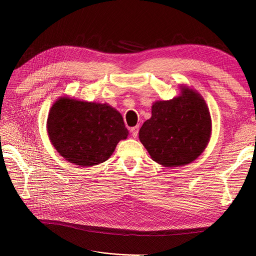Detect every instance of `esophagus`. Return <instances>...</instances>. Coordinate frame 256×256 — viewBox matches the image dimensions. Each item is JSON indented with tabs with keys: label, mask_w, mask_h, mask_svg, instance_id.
I'll return each instance as SVG.
<instances>
[{
	"label": "esophagus",
	"mask_w": 256,
	"mask_h": 256,
	"mask_svg": "<svg viewBox=\"0 0 256 256\" xmlns=\"http://www.w3.org/2000/svg\"><path fill=\"white\" fill-rule=\"evenodd\" d=\"M130 131H131V134H132V136L136 138L138 136V126L132 127L130 129Z\"/></svg>",
	"instance_id": "34e87169"
}]
</instances>
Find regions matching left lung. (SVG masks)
Masks as SVG:
<instances>
[{"label":"left lung","instance_id":"left-lung-1","mask_svg":"<svg viewBox=\"0 0 256 256\" xmlns=\"http://www.w3.org/2000/svg\"><path fill=\"white\" fill-rule=\"evenodd\" d=\"M180 94L152 106L138 138L150 158L166 168L187 166L198 159L212 136V116L202 95L182 84Z\"/></svg>","mask_w":256,"mask_h":256}]
</instances>
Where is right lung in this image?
I'll list each match as a JSON object with an SVG mask.
<instances>
[{"mask_svg":"<svg viewBox=\"0 0 256 256\" xmlns=\"http://www.w3.org/2000/svg\"><path fill=\"white\" fill-rule=\"evenodd\" d=\"M47 132L60 156L81 168L106 161L129 134L122 114L110 104L67 96L50 108Z\"/></svg>","mask_w":256,"mask_h":256,"instance_id":"add662e5","label":"right lung"}]
</instances>
